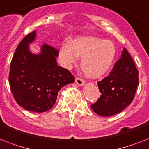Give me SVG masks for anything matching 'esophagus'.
<instances>
[{"instance_id":"esophagus-1","label":"esophagus","mask_w":149,"mask_h":149,"mask_svg":"<svg viewBox=\"0 0 149 149\" xmlns=\"http://www.w3.org/2000/svg\"><path fill=\"white\" fill-rule=\"evenodd\" d=\"M75 82L76 84H77L79 86H82L84 84V81L83 79H81V77H77L75 78Z\"/></svg>"}]
</instances>
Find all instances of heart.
<instances>
[{"label": "heart", "mask_w": 149, "mask_h": 149, "mask_svg": "<svg viewBox=\"0 0 149 149\" xmlns=\"http://www.w3.org/2000/svg\"><path fill=\"white\" fill-rule=\"evenodd\" d=\"M116 55L113 42L95 36H81L71 42H64L59 58L65 67L70 68L81 58V66L85 75L98 78L110 69Z\"/></svg>", "instance_id": "heart-1"}]
</instances>
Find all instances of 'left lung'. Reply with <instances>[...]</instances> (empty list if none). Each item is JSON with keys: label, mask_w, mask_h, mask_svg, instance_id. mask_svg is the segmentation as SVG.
<instances>
[{"label": "left lung", "mask_w": 149, "mask_h": 149, "mask_svg": "<svg viewBox=\"0 0 149 149\" xmlns=\"http://www.w3.org/2000/svg\"><path fill=\"white\" fill-rule=\"evenodd\" d=\"M97 85L101 95L91 107L100 116L119 113L132 103L139 85V72L126 49L110 74Z\"/></svg>", "instance_id": "8db88e82"}]
</instances>
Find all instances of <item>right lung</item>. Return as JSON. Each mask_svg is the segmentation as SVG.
I'll list each match as a JSON object with an SVG mask.
<instances>
[{
	"label": "right lung",
	"mask_w": 149,
	"mask_h": 149,
	"mask_svg": "<svg viewBox=\"0 0 149 149\" xmlns=\"http://www.w3.org/2000/svg\"><path fill=\"white\" fill-rule=\"evenodd\" d=\"M36 31L29 33L17 46L11 60L10 87L16 102L29 111L49 110L62 87L74 82V77L66 68L58 66V51L43 45L39 55H33L28 45L34 40Z\"/></svg>",
	"instance_id": "add662e5"
}]
</instances>
